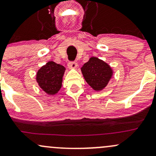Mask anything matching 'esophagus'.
<instances>
[{
  "label": "esophagus",
  "instance_id": "34e87169",
  "mask_svg": "<svg viewBox=\"0 0 156 156\" xmlns=\"http://www.w3.org/2000/svg\"><path fill=\"white\" fill-rule=\"evenodd\" d=\"M69 67L70 69H76L77 67V63L75 61H70L69 63Z\"/></svg>",
  "mask_w": 156,
  "mask_h": 156
}]
</instances>
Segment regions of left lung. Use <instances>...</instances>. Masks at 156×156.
<instances>
[{"instance_id": "1", "label": "left lung", "mask_w": 156, "mask_h": 156, "mask_svg": "<svg viewBox=\"0 0 156 156\" xmlns=\"http://www.w3.org/2000/svg\"><path fill=\"white\" fill-rule=\"evenodd\" d=\"M84 78L95 90H101L112 75L110 66L98 58L92 57L81 69Z\"/></svg>"}]
</instances>
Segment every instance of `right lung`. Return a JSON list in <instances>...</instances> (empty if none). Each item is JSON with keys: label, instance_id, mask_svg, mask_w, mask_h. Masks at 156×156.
I'll use <instances>...</instances> for the list:
<instances>
[{"label": "right lung", "instance_id": "right-lung-1", "mask_svg": "<svg viewBox=\"0 0 156 156\" xmlns=\"http://www.w3.org/2000/svg\"><path fill=\"white\" fill-rule=\"evenodd\" d=\"M65 68L60 64L49 61L38 70L36 75L40 87L46 93L54 95L62 86V80Z\"/></svg>", "mask_w": 156, "mask_h": 156}]
</instances>
